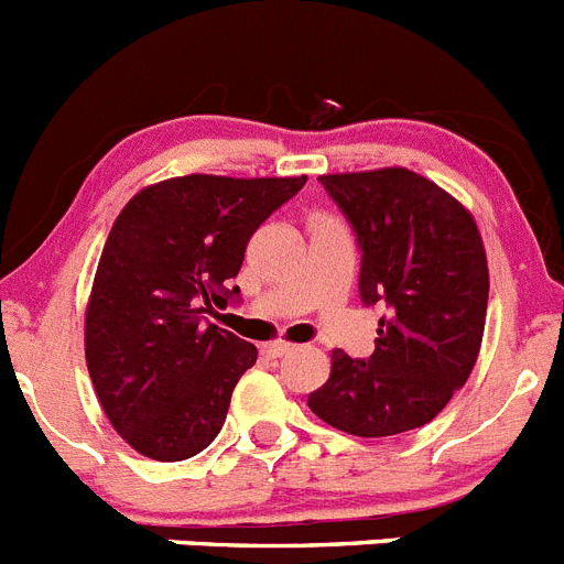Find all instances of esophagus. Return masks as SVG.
Wrapping results in <instances>:
<instances>
[{
  "instance_id": "esophagus-1",
  "label": "esophagus",
  "mask_w": 564,
  "mask_h": 564,
  "mask_svg": "<svg viewBox=\"0 0 564 564\" xmlns=\"http://www.w3.org/2000/svg\"><path fill=\"white\" fill-rule=\"evenodd\" d=\"M291 350H293V344H288V341H271L262 347V352H265L268 358H282V356H288Z\"/></svg>"
}]
</instances>
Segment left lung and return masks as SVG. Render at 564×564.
<instances>
[{
	"mask_svg": "<svg viewBox=\"0 0 564 564\" xmlns=\"http://www.w3.org/2000/svg\"><path fill=\"white\" fill-rule=\"evenodd\" d=\"M361 248L358 293L378 318L367 361L333 350L313 415L347 435L387 437L430 423L471 376L488 307L475 217L410 169L322 174Z\"/></svg>",
	"mask_w": 564,
	"mask_h": 564,
	"instance_id": "1",
	"label": "left lung"
}]
</instances>
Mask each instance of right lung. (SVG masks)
I'll list each match as a JSON object with an SVG mask.
<instances>
[{
  "mask_svg": "<svg viewBox=\"0 0 564 564\" xmlns=\"http://www.w3.org/2000/svg\"><path fill=\"white\" fill-rule=\"evenodd\" d=\"M302 177L186 174L138 192L98 262L84 352L115 432L152 460H186L226 423L231 392L257 347L203 313L239 296L231 285L248 239Z\"/></svg>",
  "mask_w": 564,
  "mask_h": 564,
  "instance_id": "right-lung-1",
  "label": "right lung"
}]
</instances>
